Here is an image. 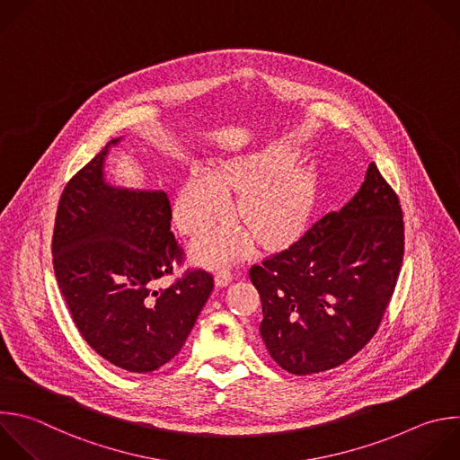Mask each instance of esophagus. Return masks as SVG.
I'll use <instances>...</instances> for the list:
<instances>
[{"label": "esophagus", "instance_id": "esophagus-1", "mask_svg": "<svg viewBox=\"0 0 460 460\" xmlns=\"http://www.w3.org/2000/svg\"><path fill=\"white\" fill-rule=\"evenodd\" d=\"M231 279H233V270H231L229 267L220 269V270H218V274H217V278H215V281H217V285H218V287H226V285H229V283H231Z\"/></svg>", "mask_w": 460, "mask_h": 460}]
</instances>
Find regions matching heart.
<instances>
[{
	"instance_id": "1",
	"label": "heart",
	"mask_w": 460,
	"mask_h": 460,
	"mask_svg": "<svg viewBox=\"0 0 460 460\" xmlns=\"http://www.w3.org/2000/svg\"><path fill=\"white\" fill-rule=\"evenodd\" d=\"M288 161L281 155L249 157L229 163L222 175L195 164L184 181L177 202L175 222L186 234H202L215 224L234 215L229 190L247 195L242 215L254 234L274 243L288 236L307 215L311 195L307 181L299 175H281ZM252 245L251 236L236 226L222 227L197 243V256L209 263L245 254Z\"/></svg>"
}]
</instances>
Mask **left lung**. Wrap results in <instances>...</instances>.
Wrapping results in <instances>:
<instances>
[{"instance_id":"8db88e82","label":"left lung","mask_w":460,"mask_h":460,"mask_svg":"<svg viewBox=\"0 0 460 460\" xmlns=\"http://www.w3.org/2000/svg\"><path fill=\"white\" fill-rule=\"evenodd\" d=\"M402 254L399 199L372 163L350 202L251 267L270 358L288 374L311 376L356 356L379 329Z\"/></svg>"}]
</instances>
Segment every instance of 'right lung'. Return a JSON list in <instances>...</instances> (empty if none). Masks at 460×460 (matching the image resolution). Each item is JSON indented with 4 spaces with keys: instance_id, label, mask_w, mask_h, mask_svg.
Listing matches in <instances>:
<instances>
[{
    "instance_id": "obj_1",
    "label": "right lung",
    "mask_w": 460,
    "mask_h": 460,
    "mask_svg": "<svg viewBox=\"0 0 460 460\" xmlns=\"http://www.w3.org/2000/svg\"><path fill=\"white\" fill-rule=\"evenodd\" d=\"M110 140L66 184L56 215L54 272L84 341L111 365L147 374L173 359L213 290V276L188 270L153 288L182 261L164 191L104 181Z\"/></svg>"
}]
</instances>
